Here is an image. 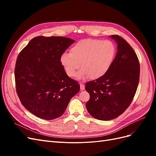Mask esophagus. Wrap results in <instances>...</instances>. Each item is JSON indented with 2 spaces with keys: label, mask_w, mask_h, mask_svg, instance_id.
<instances>
[{
  "label": "esophagus",
  "mask_w": 156,
  "mask_h": 156,
  "mask_svg": "<svg viewBox=\"0 0 156 156\" xmlns=\"http://www.w3.org/2000/svg\"><path fill=\"white\" fill-rule=\"evenodd\" d=\"M80 88H81V90H84V85L83 83H80Z\"/></svg>",
  "instance_id": "1"
}]
</instances>
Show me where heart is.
<instances>
[{"instance_id": "1", "label": "heart", "mask_w": 156, "mask_h": 156, "mask_svg": "<svg viewBox=\"0 0 156 156\" xmlns=\"http://www.w3.org/2000/svg\"><path fill=\"white\" fill-rule=\"evenodd\" d=\"M115 55L116 47L111 41L85 39L73 45L70 53L61 55L60 62L69 77L75 76L81 66L80 78L98 79L109 70Z\"/></svg>"}]
</instances>
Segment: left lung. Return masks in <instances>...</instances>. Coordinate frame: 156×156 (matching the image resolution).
Segmentation results:
<instances>
[{"label": "left lung", "instance_id": "left-lung-1", "mask_svg": "<svg viewBox=\"0 0 156 156\" xmlns=\"http://www.w3.org/2000/svg\"><path fill=\"white\" fill-rule=\"evenodd\" d=\"M117 43V53L107 73L86 83L90 94L86 107L94 118L100 120L115 119L129 106L137 89L140 64L135 52L118 35L110 36Z\"/></svg>", "mask_w": 156, "mask_h": 156}]
</instances>
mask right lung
I'll use <instances>...</instances> for the list:
<instances>
[{
  "label": "right lung",
  "mask_w": 156,
  "mask_h": 156,
  "mask_svg": "<svg viewBox=\"0 0 156 156\" xmlns=\"http://www.w3.org/2000/svg\"><path fill=\"white\" fill-rule=\"evenodd\" d=\"M74 42L62 36L35 37L17 56V94L22 105L37 117L53 120L62 116L79 91V84L68 76L60 62Z\"/></svg>",
  "instance_id": "1"
}]
</instances>
